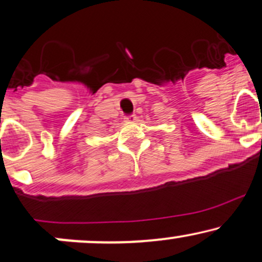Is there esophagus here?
Returning <instances> with one entry per match:
<instances>
[{
    "label": "esophagus",
    "mask_w": 262,
    "mask_h": 262,
    "mask_svg": "<svg viewBox=\"0 0 262 262\" xmlns=\"http://www.w3.org/2000/svg\"><path fill=\"white\" fill-rule=\"evenodd\" d=\"M125 120L126 121H134V120H136V115L135 114H130V115H125Z\"/></svg>",
    "instance_id": "esophagus-1"
}]
</instances>
